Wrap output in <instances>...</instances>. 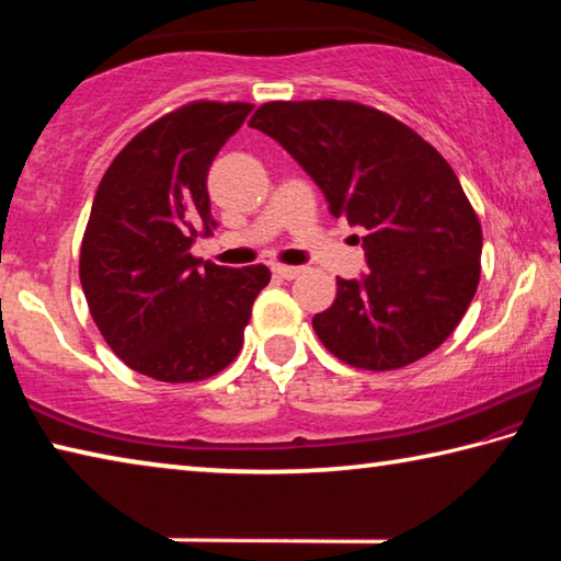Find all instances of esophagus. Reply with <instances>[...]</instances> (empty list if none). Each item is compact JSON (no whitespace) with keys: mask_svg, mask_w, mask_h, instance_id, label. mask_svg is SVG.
Segmentation results:
<instances>
[{"mask_svg":"<svg viewBox=\"0 0 561 561\" xmlns=\"http://www.w3.org/2000/svg\"><path fill=\"white\" fill-rule=\"evenodd\" d=\"M272 272L277 274V277H282V279H297L304 270L301 267H291V264H274Z\"/></svg>","mask_w":561,"mask_h":561,"instance_id":"34e87169","label":"esophagus"}]
</instances>
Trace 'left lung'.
I'll return each mask as SVG.
<instances>
[{
	"label": "left lung",
	"mask_w": 561,
	"mask_h": 561,
	"mask_svg": "<svg viewBox=\"0 0 561 561\" xmlns=\"http://www.w3.org/2000/svg\"><path fill=\"white\" fill-rule=\"evenodd\" d=\"M267 133L321 187L329 213L364 227L368 274L336 277L311 324L354 368L393 371L438 348L480 282L482 227L438 150L388 113L356 101H270Z\"/></svg>",
	"instance_id": "1"
}]
</instances>
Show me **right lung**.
I'll use <instances>...</instances> for the list:
<instances>
[{"mask_svg": "<svg viewBox=\"0 0 561 561\" xmlns=\"http://www.w3.org/2000/svg\"><path fill=\"white\" fill-rule=\"evenodd\" d=\"M252 103L193 101L128 140L101 178L79 277L113 354L163 383H195L237 358L264 264L230 270L193 257L215 220L207 170Z\"/></svg>", "mask_w": 561, "mask_h": 561, "instance_id": "1", "label": "right lung"}]
</instances>
